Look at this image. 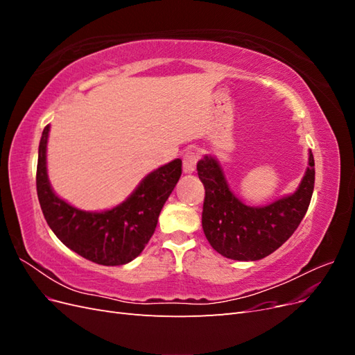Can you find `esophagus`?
I'll use <instances>...</instances> for the list:
<instances>
[{
  "instance_id": "1",
  "label": "esophagus",
  "mask_w": 355,
  "mask_h": 355,
  "mask_svg": "<svg viewBox=\"0 0 355 355\" xmlns=\"http://www.w3.org/2000/svg\"><path fill=\"white\" fill-rule=\"evenodd\" d=\"M200 158L198 151H194V149H189L184 154V158H182V163H184V171L185 173H192L196 170L197 161Z\"/></svg>"
}]
</instances>
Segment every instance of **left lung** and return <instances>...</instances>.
<instances>
[{
    "mask_svg": "<svg viewBox=\"0 0 355 355\" xmlns=\"http://www.w3.org/2000/svg\"><path fill=\"white\" fill-rule=\"evenodd\" d=\"M197 171L206 191L204 234L214 250L234 261L263 259L292 237L309 207L315 182L314 157L309 153V167L295 194L265 207H250L230 191L213 157L200 159Z\"/></svg>",
    "mask_w": 355,
    "mask_h": 355,
    "instance_id": "1",
    "label": "left lung"
}]
</instances>
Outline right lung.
Wrapping results in <instances>:
<instances>
[{
    "instance_id": "add662e5",
    "label": "right lung",
    "mask_w": 355,
    "mask_h": 355,
    "mask_svg": "<svg viewBox=\"0 0 355 355\" xmlns=\"http://www.w3.org/2000/svg\"><path fill=\"white\" fill-rule=\"evenodd\" d=\"M50 125H46L38 148L37 194L42 214L56 237L94 263L124 265L142 253L157 228L159 211L182 175V161L149 173L120 206L101 213L83 211L60 200L50 188L46 149Z\"/></svg>"
}]
</instances>
